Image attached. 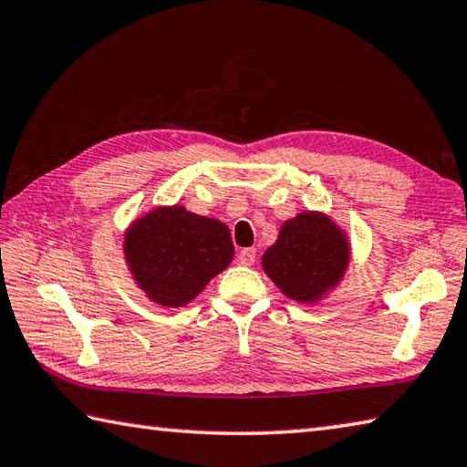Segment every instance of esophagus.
<instances>
[{
	"mask_svg": "<svg viewBox=\"0 0 467 467\" xmlns=\"http://www.w3.org/2000/svg\"><path fill=\"white\" fill-rule=\"evenodd\" d=\"M255 257H257V251L255 249H241L239 253V263L241 265H253L255 263Z\"/></svg>",
	"mask_w": 467,
	"mask_h": 467,
	"instance_id": "obj_1",
	"label": "esophagus"
}]
</instances>
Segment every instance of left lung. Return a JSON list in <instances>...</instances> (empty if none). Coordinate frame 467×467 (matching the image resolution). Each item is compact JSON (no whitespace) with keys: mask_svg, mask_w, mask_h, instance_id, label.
Here are the masks:
<instances>
[{"mask_svg":"<svg viewBox=\"0 0 467 467\" xmlns=\"http://www.w3.org/2000/svg\"><path fill=\"white\" fill-rule=\"evenodd\" d=\"M351 241L345 228L318 210L285 220L261 265L285 298L317 304L337 290L349 269Z\"/></svg>","mask_w":467,"mask_h":467,"instance_id":"1","label":"left lung"}]
</instances>
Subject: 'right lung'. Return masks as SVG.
Returning a JSON list of instances; mask_svg holds the SVG:
<instances>
[{
    "label": "right lung",
    "mask_w": 467,
    "mask_h": 467,
    "mask_svg": "<svg viewBox=\"0 0 467 467\" xmlns=\"http://www.w3.org/2000/svg\"><path fill=\"white\" fill-rule=\"evenodd\" d=\"M124 263L150 302L182 308L231 265V231L182 204L142 212L124 231Z\"/></svg>",
    "instance_id": "1"
}]
</instances>
